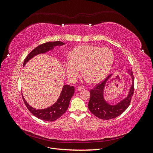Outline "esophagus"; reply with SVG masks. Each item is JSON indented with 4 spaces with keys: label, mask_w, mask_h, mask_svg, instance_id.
<instances>
[{
    "label": "esophagus",
    "mask_w": 153,
    "mask_h": 153,
    "mask_svg": "<svg viewBox=\"0 0 153 153\" xmlns=\"http://www.w3.org/2000/svg\"><path fill=\"white\" fill-rule=\"evenodd\" d=\"M83 89H84V87H78L77 88V91L79 92V91H82Z\"/></svg>",
    "instance_id": "1"
}]
</instances>
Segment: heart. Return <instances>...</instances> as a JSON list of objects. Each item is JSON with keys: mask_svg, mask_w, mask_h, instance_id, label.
I'll return each instance as SVG.
<instances>
[{"mask_svg": "<svg viewBox=\"0 0 153 153\" xmlns=\"http://www.w3.org/2000/svg\"><path fill=\"white\" fill-rule=\"evenodd\" d=\"M69 60L64 62L66 72L71 80H75L83 74L92 83H98L108 75L114 61V55L110 48L85 45L73 49Z\"/></svg>", "mask_w": 153, "mask_h": 153, "instance_id": "obj_1", "label": "heart"}]
</instances>
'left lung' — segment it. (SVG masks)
<instances>
[{
  "instance_id": "obj_1",
  "label": "left lung",
  "mask_w": 153,
  "mask_h": 153,
  "mask_svg": "<svg viewBox=\"0 0 153 153\" xmlns=\"http://www.w3.org/2000/svg\"><path fill=\"white\" fill-rule=\"evenodd\" d=\"M127 73L131 78V85L129 88L128 95L116 104H110L106 101L104 96L105 89L112 78L113 74L109 75L101 84L91 90V97L88 108L92 114L100 119L109 120L119 116L127 109L130 103L134 91V78L132 71L128 69Z\"/></svg>"
}]
</instances>
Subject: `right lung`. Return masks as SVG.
Here are the masks:
<instances>
[{
  "label": "right lung",
  "mask_w": 153,
  "mask_h": 153,
  "mask_svg": "<svg viewBox=\"0 0 153 153\" xmlns=\"http://www.w3.org/2000/svg\"><path fill=\"white\" fill-rule=\"evenodd\" d=\"M64 45V43L61 41H52V42H47L46 43L39 45L35 48L30 53L27 55L24 62V66L31 59L39 54L45 53L49 51H52L56 47H61ZM75 92V87L69 85H64L62 89L61 94L56 102L52 106L44 109H36L30 106L29 103L25 101L23 96L24 103L27 106V108L34 116L46 121H53L59 119L60 117L66 112L67 110L71 98Z\"/></svg>",
  "instance_id": "obj_1"
}]
</instances>
